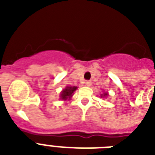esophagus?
I'll list each match as a JSON object with an SVG mask.
<instances>
[{"mask_svg": "<svg viewBox=\"0 0 155 155\" xmlns=\"http://www.w3.org/2000/svg\"><path fill=\"white\" fill-rule=\"evenodd\" d=\"M85 85L87 86V87H90V86L92 85V82H91V81H86V82H85Z\"/></svg>", "mask_w": 155, "mask_h": 155, "instance_id": "obj_1", "label": "esophagus"}]
</instances>
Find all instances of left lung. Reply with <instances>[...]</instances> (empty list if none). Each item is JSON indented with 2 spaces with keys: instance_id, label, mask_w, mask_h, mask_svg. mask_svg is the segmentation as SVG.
Segmentation results:
<instances>
[{
  "instance_id": "8db88e82",
  "label": "left lung",
  "mask_w": 155,
  "mask_h": 155,
  "mask_svg": "<svg viewBox=\"0 0 155 155\" xmlns=\"http://www.w3.org/2000/svg\"><path fill=\"white\" fill-rule=\"evenodd\" d=\"M108 92H104V93H103V94H101V97H107V96H108Z\"/></svg>"
}]
</instances>
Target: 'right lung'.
Instances as JSON below:
<instances>
[{"instance_id": "right-lung-1", "label": "right lung", "mask_w": 155, "mask_h": 155, "mask_svg": "<svg viewBox=\"0 0 155 155\" xmlns=\"http://www.w3.org/2000/svg\"><path fill=\"white\" fill-rule=\"evenodd\" d=\"M76 89H77V87H75V86H74V87L67 86L66 88H64V89L61 92L60 99L63 100H63H64V101H66V100L69 101V100L71 98V97L73 96V93H74V92H75Z\"/></svg>"}]
</instances>
